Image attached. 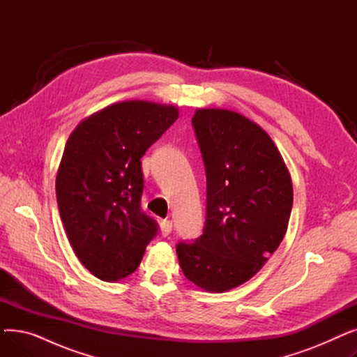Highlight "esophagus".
I'll return each instance as SVG.
<instances>
[{
  "mask_svg": "<svg viewBox=\"0 0 357 357\" xmlns=\"http://www.w3.org/2000/svg\"><path fill=\"white\" fill-rule=\"evenodd\" d=\"M172 231V221L171 220H162L160 221V233L163 237L169 236V233Z\"/></svg>",
  "mask_w": 357,
  "mask_h": 357,
  "instance_id": "1",
  "label": "esophagus"
}]
</instances>
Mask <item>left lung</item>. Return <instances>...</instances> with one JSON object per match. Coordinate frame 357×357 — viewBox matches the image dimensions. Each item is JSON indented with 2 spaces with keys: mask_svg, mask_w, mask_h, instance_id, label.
Returning a JSON list of instances; mask_svg holds the SVG:
<instances>
[{
  "mask_svg": "<svg viewBox=\"0 0 357 357\" xmlns=\"http://www.w3.org/2000/svg\"><path fill=\"white\" fill-rule=\"evenodd\" d=\"M192 126L207 174V220L194 243L176 246L198 288L226 292L248 282L285 237L292 179L266 131L236 111L195 109Z\"/></svg>",
  "mask_w": 357,
  "mask_h": 357,
  "instance_id": "1",
  "label": "left lung"
}]
</instances>
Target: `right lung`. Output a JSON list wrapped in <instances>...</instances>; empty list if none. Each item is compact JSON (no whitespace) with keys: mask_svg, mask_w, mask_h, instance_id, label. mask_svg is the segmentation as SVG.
<instances>
[{"mask_svg":"<svg viewBox=\"0 0 357 357\" xmlns=\"http://www.w3.org/2000/svg\"><path fill=\"white\" fill-rule=\"evenodd\" d=\"M178 117L175 105L116 102L84 119L66 142L56 175L61 218L81 264L105 282L133 273L158 231L140 208V159Z\"/></svg>","mask_w":357,"mask_h":357,"instance_id":"right-lung-1","label":"right lung"}]
</instances>
